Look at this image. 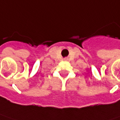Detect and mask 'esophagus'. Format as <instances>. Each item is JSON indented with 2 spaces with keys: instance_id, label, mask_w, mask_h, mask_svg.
I'll return each mask as SVG.
<instances>
[{
  "instance_id": "obj_1",
  "label": "esophagus",
  "mask_w": 120,
  "mask_h": 120,
  "mask_svg": "<svg viewBox=\"0 0 120 120\" xmlns=\"http://www.w3.org/2000/svg\"><path fill=\"white\" fill-rule=\"evenodd\" d=\"M64 60H66V61H67V60H68V59H67V58H65V59H64Z\"/></svg>"
}]
</instances>
